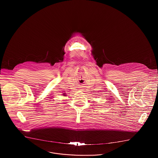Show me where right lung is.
Instances as JSON below:
<instances>
[{
    "label": "right lung",
    "instance_id": "right-lung-1",
    "mask_svg": "<svg viewBox=\"0 0 158 158\" xmlns=\"http://www.w3.org/2000/svg\"><path fill=\"white\" fill-rule=\"evenodd\" d=\"M64 96H65V94H64Z\"/></svg>",
    "mask_w": 158,
    "mask_h": 158
}]
</instances>
